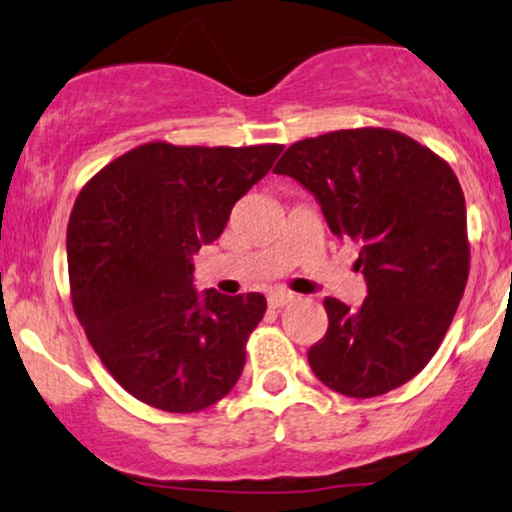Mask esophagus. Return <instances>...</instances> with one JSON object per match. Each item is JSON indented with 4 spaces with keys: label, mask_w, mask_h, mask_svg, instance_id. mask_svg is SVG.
Masks as SVG:
<instances>
[{
    "label": "esophagus",
    "mask_w": 512,
    "mask_h": 512,
    "mask_svg": "<svg viewBox=\"0 0 512 512\" xmlns=\"http://www.w3.org/2000/svg\"><path fill=\"white\" fill-rule=\"evenodd\" d=\"M292 299H295V295H292V292H271V295H269V306H271V309H281V306L290 304Z\"/></svg>",
    "instance_id": "1"
}]
</instances>
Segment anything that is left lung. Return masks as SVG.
<instances>
[{"instance_id":"1","label":"left lung","mask_w":512,"mask_h":512,"mask_svg":"<svg viewBox=\"0 0 512 512\" xmlns=\"http://www.w3.org/2000/svg\"><path fill=\"white\" fill-rule=\"evenodd\" d=\"M320 203L332 234L358 243L367 297L325 299L327 332L309 365L332 391L374 398L403 386L438 351L468 281L466 201L431 149L386 128L299 140L274 168Z\"/></svg>"}]
</instances>
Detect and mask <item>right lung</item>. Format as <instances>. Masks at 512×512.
<instances>
[{
	"instance_id": "right-lung-1",
	"label": "right lung",
	"mask_w": 512,
	"mask_h": 512,
	"mask_svg": "<svg viewBox=\"0 0 512 512\" xmlns=\"http://www.w3.org/2000/svg\"><path fill=\"white\" fill-rule=\"evenodd\" d=\"M283 145L149 142L81 189L67 224L72 304L109 374L163 412H199L236 386L260 292H196L194 255L269 173Z\"/></svg>"
}]
</instances>
